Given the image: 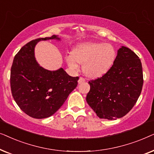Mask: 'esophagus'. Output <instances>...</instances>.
<instances>
[{"instance_id":"34e87169","label":"esophagus","mask_w":154,"mask_h":154,"mask_svg":"<svg viewBox=\"0 0 154 154\" xmlns=\"http://www.w3.org/2000/svg\"><path fill=\"white\" fill-rule=\"evenodd\" d=\"M85 82V79H84L83 77H80L79 78V84H81V83H83Z\"/></svg>"}]
</instances>
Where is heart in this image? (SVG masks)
Masks as SVG:
<instances>
[{
    "label": "heart",
    "instance_id": "b5f03b06",
    "mask_svg": "<svg viewBox=\"0 0 154 154\" xmlns=\"http://www.w3.org/2000/svg\"><path fill=\"white\" fill-rule=\"evenodd\" d=\"M116 58V51L111 45L103 42L81 43L66 58L69 66L78 69L80 63H84L86 75L97 78L104 75L111 69Z\"/></svg>",
    "mask_w": 154,
    "mask_h": 154
}]
</instances>
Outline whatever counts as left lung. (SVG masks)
<instances>
[{
    "instance_id": "obj_1",
    "label": "left lung",
    "mask_w": 154,
    "mask_h": 154,
    "mask_svg": "<svg viewBox=\"0 0 154 154\" xmlns=\"http://www.w3.org/2000/svg\"><path fill=\"white\" fill-rule=\"evenodd\" d=\"M86 101L100 119L115 120L136 104L143 85L142 63L133 51L121 46L115 62L102 77L88 82Z\"/></svg>"
}]
</instances>
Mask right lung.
<instances>
[{"instance_id": "obj_1", "label": "right lung", "mask_w": 154, "mask_h": 154, "mask_svg": "<svg viewBox=\"0 0 154 154\" xmlns=\"http://www.w3.org/2000/svg\"><path fill=\"white\" fill-rule=\"evenodd\" d=\"M61 41L57 35L31 41L14 57L10 72L12 94L19 107L34 119L53 115L76 88L79 77L67 74L63 68L44 69L35 57V46L39 41Z\"/></svg>"}]
</instances>
